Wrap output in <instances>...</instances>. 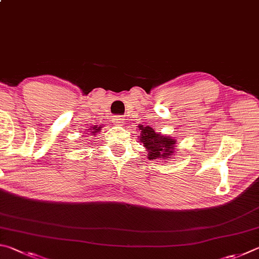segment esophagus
Segmentation results:
<instances>
[{
    "mask_svg": "<svg viewBox=\"0 0 259 259\" xmlns=\"http://www.w3.org/2000/svg\"><path fill=\"white\" fill-rule=\"evenodd\" d=\"M112 122L115 125L122 126V125H124V122H125V118H122L121 116H115L112 118Z\"/></svg>",
    "mask_w": 259,
    "mask_h": 259,
    "instance_id": "1",
    "label": "esophagus"
}]
</instances>
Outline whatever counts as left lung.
Returning <instances> with one entry per match:
<instances>
[{
	"instance_id": "8db88e82",
	"label": "left lung",
	"mask_w": 259,
	"mask_h": 259,
	"mask_svg": "<svg viewBox=\"0 0 259 259\" xmlns=\"http://www.w3.org/2000/svg\"><path fill=\"white\" fill-rule=\"evenodd\" d=\"M139 131L140 142L148 152V159H162V161L169 160L171 157H174L176 140L170 138L169 135H164L160 132H155V130L150 126H143L140 124Z\"/></svg>"
}]
</instances>
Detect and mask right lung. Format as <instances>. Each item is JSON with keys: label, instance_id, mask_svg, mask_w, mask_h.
Instances as JSON below:
<instances>
[{"label": "right lung", "instance_id": "right-lung-1", "mask_svg": "<svg viewBox=\"0 0 259 259\" xmlns=\"http://www.w3.org/2000/svg\"><path fill=\"white\" fill-rule=\"evenodd\" d=\"M101 128H102V126L100 125V126H94L93 128H90V132L92 133L93 135H95V134H98V133H100V131H101Z\"/></svg>", "mask_w": 259, "mask_h": 259}]
</instances>
